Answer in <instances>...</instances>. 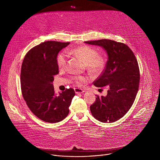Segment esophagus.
<instances>
[{
  "label": "esophagus",
  "mask_w": 160,
  "mask_h": 160,
  "mask_svg": "<svg viewBox=\"0 0 160 160\" xmlns=\"http://www.w3.org/2000/svg\"><path fill=\"white\" fill-rule=\"evenodd\" d=\"M75 92L76 94H82L85 92V91L82 88H75Z\"/></svg>",
  "instance_id": "1"
}]
</instances>
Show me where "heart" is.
I'll list each match as a JSON object with an SVG mask.
<instances>
[{
  "label": "heart",
  "mask_w": 160,
  "mask_h": 160,
  "mask_svg": "<svg viewBox=\"0 0 160 160\" xmlns=\"http://www.w3.org/2000/svg\"><path fill=\"white\" fill-rule=\"evenodd\" d=\"M72 54L82 59L87 65L88 70L93 73H98L102 71L105 64L104 58L98 55V51L88 46H80L75 48L70 51ZM67 57L65 52L59 53L57 56V64L59 69H62L66 66ZM77 85H80L85 80L83 77H77L74 78Z\"/></svg>",
  "instance_id": "b5f03b06"
}]
</instances>
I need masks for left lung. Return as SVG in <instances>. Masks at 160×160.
I'll list each match as a JSON object with an SVG mask.
<instances>
[{"label": "left lung", "instance_id": "obj_1", "mask_svg": "<svg viewBox=\"0 0 160 160\" xmlns=\"http://www.w3.org/2000/svg\"><path fill=\"white\" fill-rule=\"evenodd\" d=\"M84 43L102 48L108 55L104 72L94 82L98 87L108 85L106 96H96L90 106L92 116L103 123H112L122 118L132 107L139 90L140 73L138 62L125 43L102 39Z\"/></svg>", "mask_w": 160, "mask_h": 160}]
</instances>
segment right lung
I'll return each mask as SVG.
<instances>
[{"label":"right lung","mask_w":160,"mask_h":160,"mask_svg":"<svg viewBox=\"0 0 160 160\" xmlns=\"http://www.w3.org/2000/svg\"><path fill=\"white\" fill-rule=\"evenodd\" d=\"M70 42H44L30 49L22 61L21 70V92L34 115L42 121L57 123L69 113L75 93L70 88L55 94L54 76L59 73L57 56Z\"/></svg>","instance_id":"obj_1"}]
</instances>
